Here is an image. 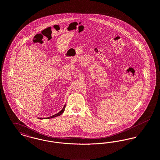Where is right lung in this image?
Instances as JSON below:
<instances>
[{
	"mask_svg": "<svg viewBox=\"0 0 160 160\" xmlns=\"http://www.w3.org/2000/svg\"><path fill=\"white\" fill-rule=\"evenodd\" d=\"M65 105L64 106V107H63V108L61 110V111H60L58 113H57V114H54V115H53V116H50V117H48V118H47L46 119H50V118H54V117H56V116H60L61 114H62L63 113V112H64V110H65ZM39 119H42V118H39Z\"/></svg>",
	"mask_w": 160,
	"mask_h": 160,
	"instance_id": "obj_1",
	"label": "right lung"
}]
</instances>
